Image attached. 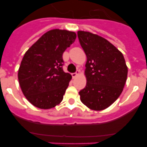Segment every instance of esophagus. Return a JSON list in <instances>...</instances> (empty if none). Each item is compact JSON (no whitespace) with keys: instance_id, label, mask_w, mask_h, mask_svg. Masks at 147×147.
Instances as JSON below:
<instances>
[{"instance_id":"obj_1","label":"esophagus","mask_w":147,"mask_h":147,"mask_svg":"<svg viewBox=\"0 0 147 147\" xmlns=\"http://www.w3.org/2000/svg\"><path fill=\"white\" fill-rule=\"evenodd\" d=\"M80 70H78V71H76V73H74V74H72L73 78H76V76L80 75Z\"/></svg>"}]
</instances>
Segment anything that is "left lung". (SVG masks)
Here are the masks:
<instances>
[{
  "instance_id": "obj_1",
  "label": "left lung",
  "mask_w": 147,
  "mask_h": 147,
  "mask_svg": "<svg viewBox=\"0 0 147 147\" xmlns=\"http://www.w3.org/2000/svg\"><path fill=\"white\" fill-rule=\"evenodd\" d=\"M77 35L87 57V83L79 92L80 100L90 110H105L123 91L128 72L125 59L117 48L99 35L84 31H78Z\"/></svg>"
}]
</instances>
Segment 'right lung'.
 I'll use <instances>...</instances> for the list:
<instances>
[{
    "instance_id": "add662e5",
    "label": "right lung",
    "mask_w": 147,
    "mask_h": 147,
    "mask_svg": "<svg viewBox=\"0 0 147 147\" xmlns=\"http://www.w3.org/2000/svg\"><path fill=\"white\" fill-rule=\"evenodd\" d=\"M76 37L74 32L50 30L25 53L18 80L23 95L34 106L47 110L62 101L72 78L62 69V54Z\"/></svg>"
}]
</instances>
